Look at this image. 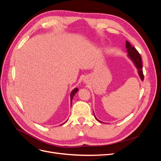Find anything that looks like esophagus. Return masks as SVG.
<instances>
[{
	"label": "esophagus",
	"mask_w": 161,
	"mask_h": 161,
	"mask_svg": "<svg viewBox=\"0 0 161 161\" xmlns=\"http://www.w3.org/2000/svg\"><path fill=\"white\" fill-rule=\"evenodd\" d=\"M84 81H85V82H86V79H84Z\"/></svg>",
	"instance_id": "esophagus-1"
}]
</instances>
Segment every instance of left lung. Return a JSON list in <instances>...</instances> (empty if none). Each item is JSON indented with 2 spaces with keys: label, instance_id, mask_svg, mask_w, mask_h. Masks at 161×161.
<instances>
[{
  "label": "left lung",
  "instance_id": "1",
  "mask_svg": "<svg viewBox=\"0 0 161 161\" xmlns=\"http://www.w3.org/2000/svg\"><path fill=\"white\" fill-rule=\"evenodd\" d=\"M125 47H126V49H127L126 51L128 52V57L131 60H132L135 66L136 67V69H138V75L140 77L141 80H144V75H143V71H142V58H141L140 53H138L137 50H136L134 47L131 46L130 43V42L128 41H126L125 42ZM95 118L97 121L101 122V121H99L96 118L95 115Z\"/></svg>",
  "mask_w": 161,
  "mask_h": 161
}]
</instances>
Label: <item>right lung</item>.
<instances>
[{
	"instance_id": "right-lung-1",
	"label": "right lung",
	"mask_w": 161,
	"mask_h": 161,
	"mask_svg": "<svg viewBox=\"0 0 161 161\" xmlns=\"http://www.w3.org/2000/svg\"><path fill=\"white\" fill-rule=\"evenodd\" d=\"M78 90H79V89H78V88H75V89H73V90L72 91V92H71V93H70V102H71V105H72V99H73V97H74L76 93Z\"/></svg>"
}]
</instances>
